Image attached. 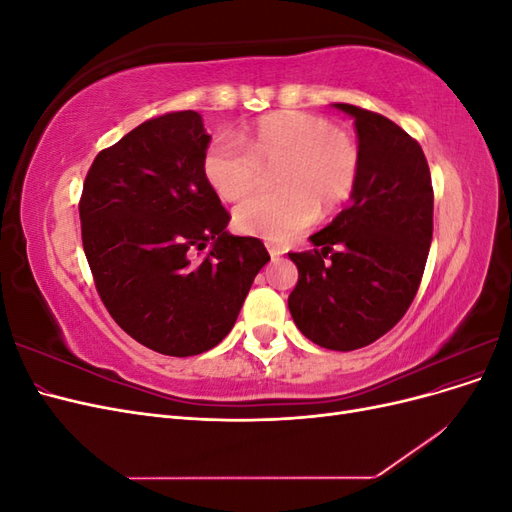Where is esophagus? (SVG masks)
<instances>
[{
    "instance_id": "obj_1",
    "label": "esophagus",
    "mask_w": 512,
    "mask_h": 512,
    "mask_svg": "<svg viewBox=\"0 0 512 512\" xmlns=\"http://www.w3.org/2000/svg\"><path fill=\"white\" fill-rule=\"evenodd\" d=\"M267 250H269L271 258H280V256L284 254L282 247H280V245H275V243H267Z\"/></svg>"
}]
</instances>
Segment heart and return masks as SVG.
<instances>
[{
    "label": "heart",
    "mask_w": 512,
    "mask_h": 512,
    "mask_svg": "<svg viewBox=\"0 0 512 512\" xmlns=\"http://www.w3.org/2000/svg\"><path fill=\"white\" fill-rule=\"evenodd\" d=\"M361 153L354 138L327 119L284 111L256 121L237 138H218L205 153L203 170L222 200L252 194L275 170L280 190L247 198L235 211L245 235L286 241L307 228L322 211L342 207L359 179Z\"/></svg>",
    "instance_id": "obj_1"
}]
</instances>
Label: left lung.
I'll return each instance as SVG.
<instances>
[{"label":"left lung","instance_id":"left-lung-1","mask_svg":"<svg viewBox=\"0 0 512 512\" xmlns=\"http://www.w3.org/2000/svg\"><path fill=\"white\" fill-rule=\"evenodd\" d=\"M359 179L352 203L309 237L314 252H290L299 282L288 309L314 344L348 352L374 344L404 318L421 286L433 232L425 153L397 123L352 104Z\"/></svg>","mask_w":512,"mask_h":512}]
</instances>
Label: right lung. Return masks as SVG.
Instances as JSON below:
<instances>
[{
	"mask_svg": "<svg viewBox=\"0 0 512 512\" xmlns=\"http://www.w3.org/2000/svg\"><path fill=\"white\" fill-rule=\"evenodd\" d=\"M209 141L196 111L153 117L98 153L79 203L83 250L108 314L168 356L218 346L271 258L260 239L226 230L230 215L203 170Z\"/></svg>",
	"mask_w": 512,
	"mask_h": 512,
	"instance_id": "obj_1",
	"label": "right lung"
}]
</instances>
